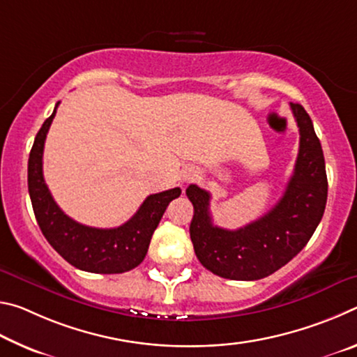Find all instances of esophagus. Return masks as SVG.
<instances>
[{
    "label": "esophagus",
    "mask_w": 357,
    "mask_h": 357,
    "mask_svg": "<svg viewBox=\"0 0 357 357\" xmlns=\"http://www.w3.org/2000/svg\"><path fill=\"white\" fill-rule=\"evenodd\" d=\"M197 176H198V172H197L195 167L184 168V172H183V179L184 181H192V179H195Z\"/></svg>",
    "instance_id": "obj_1"
}]
</instances>
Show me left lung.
Segmentation results:
<instances>
[{
    "label": "left lung",
    "mask_w": 357,
    "mask_h": 357,
    "mask_svg": "<svg viewBox=\"0 0 357 357\" xmlns=\"http://www.w3.org/2000/svg\"><path fill=\"white\" fill-rule=\"evenodd\" d=\"M299 128V153L285 193L268 214L239 229L215 227L211 193L187 187L193 204L190 239L195 255L211 273L229 280H258L274 274L309 243L324 214L328 176L324 155L309 113L291 104Z\"/></svg>",
    "instance_id": "obj_1"
}]
</instances>
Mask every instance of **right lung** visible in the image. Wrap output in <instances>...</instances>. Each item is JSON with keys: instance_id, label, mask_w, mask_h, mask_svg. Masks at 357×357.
<instances>
[{"instance_id": "add662e5", "label": "right lung", "mask_w": 357, "mask_h": 357, "mask_svg": "<svg viewBox=\"0 0 357 357\" xmlns=\"http://www.w3.org/2000/svg\"><path fill=\"white\" fill-rule=\"evenodd\" d=\"M58 105L59 102L44 121L29 153L28 190L36 220L48 244L77 269L94 274L128 273L146 257L154 229L170 202L181 195V189L149 195L137 213L116 228H94L72 220L53 200L42 173L44 143Z\"/></svg>"}]
</instances>
